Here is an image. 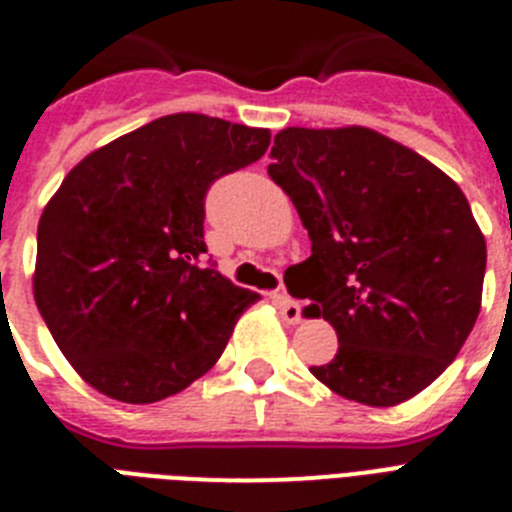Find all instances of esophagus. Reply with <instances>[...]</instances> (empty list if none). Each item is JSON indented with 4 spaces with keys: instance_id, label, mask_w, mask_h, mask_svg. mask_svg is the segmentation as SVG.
Listing matches in <instances>:
<instances>
[{
    "instance_id": "esophagus-1",
    "label": "esophagus",
    "mask_w": 512,
    "mask_h": 512,
    "mask_svg": "<svg viewBox=\"0 0 512 512\" xmlns=\"http://www.w3.org/2000/svg\"><path fill=\"white\" fill-rule=\"evenodd\" d=\"M274 302H277L279 312H282V318L287 320V323H300L302 307L297 305V302L292 300V297H287V295H274Z\"/></svg>"
}]
</instances>
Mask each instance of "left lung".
Here are the masks:
<instances>
[{
	"instance_id": "obj_1",
	"label": "left lung",
	"mask_w": 512,
	"mask_h": 512,
	"mask_svg": "<svg viewBox=\"0 0 512 512\" xmlns=\"http://www.w3.org/2000/svg\"><path fill=\"white\" fill-rule=\"evenodd\" d=\"M269 176L312 243L295 297L338 333L310 372L346 400L390 408L425 390L477 323L485 235L441 169L369 128H287Z\"/></svg>"
}]
</instances>
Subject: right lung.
<instances>
[{
	"label": "right lung",
	"instance_id": "obj_1",
	"mask_svg": "<svg viewBox=\"0 0 512 512\" xmlns=\"http://www.w3.org/2000/svg\"><path fill=\"white\" fill-rule=\"evenodd\" d=\"M269 130L179 112L89 153L38 225L35 302L94 390L130 405L182 392L259 300L205 259V197L259 161Z\"/></svg>",
	"mask_w": 512,
	"mask_h": 512
}]
</instances>
